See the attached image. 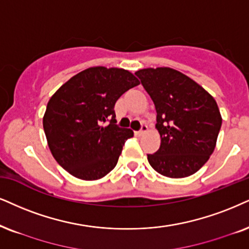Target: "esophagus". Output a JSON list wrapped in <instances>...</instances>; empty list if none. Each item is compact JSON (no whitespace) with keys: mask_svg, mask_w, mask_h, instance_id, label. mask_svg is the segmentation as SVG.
<instances>
[{"mask_svg":"<svg viewBox=\"0 0 249 249\" xmlns=\"http://www.w3.org/2000/svg\"><path fill=\"white\" fill-rule=\"evenodd\" d=\"M144 132H147V125L146 124H141V128L139 131L135 132V134L137 135H142Z\"/></svg>","mask_w":249,"mask_h":249,"instance_id":"obj_1","label":"esophagus"}]
</instances>
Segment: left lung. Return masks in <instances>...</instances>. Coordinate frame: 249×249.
<instances>
[{"label":"left lung","mask_w":249,"mask_h":249,"mask_svg":"<svg viewBox=\"0 0 249 249\" xmlns=\"http://www.w3.org/2000/svg\"><path fill=\"white\" fill-rule=\"evenodd\" d=\"M156 109L161 146L148 154L155 171L169 178L195 174L215 149L222 116L215 99L199 84L170 68L135 72Z\"/></svg>","instance_id":"obj_1"}]
</instances>
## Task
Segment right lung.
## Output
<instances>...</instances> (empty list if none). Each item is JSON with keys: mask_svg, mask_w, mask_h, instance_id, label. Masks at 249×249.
Returning a JSON list of instances; mask_svg holds the SVG:
<instances>
[{"mask_svg": "<svg viewBox=\"0 0 249 249\" xmlns=\"http://www.w3.org/2000/svg\"><path fill=\"white\" fill-rule=\"evenodd\" d=\"M139 80L124 69L89 68L73 75L50 97L43 130L50 152L75 178L96 180L117 164L133 137L116 124L115 103Z\"/></svg>", "mask_w": 249, "mask_h": 249, "instance_id": "right-lung-1", "label": "right lung"}]
</instances>
